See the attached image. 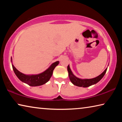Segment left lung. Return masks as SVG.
Returning a JSON list of instances; mask_svg holds the SVG:
<instances>
[{
    "label": "left lung",
    "mask_w": 122,
    "mask_h": 122,
    "mask_svg": "<svg viewBox=\"0 0 122 122\" xmlns=\"http://www.w3.org/2000/svg\"><path fill=\"white\" fill-rule=\"evenodd\" d=\"M67 70L68 71L69 79L74 85L78 86H81V87L86 88L96 84L98 82L100 81L103 78V76H104L105 74H106L107 68H106V70L101 75L97 76L96 77L91 78V79H81V78H79L76 77L73 74V73H72L71 69L69 67V65L68 66Z\"/></svg>",
    "instance_id": "obj_1"
}]
</instances>
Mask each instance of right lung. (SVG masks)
Instances as JSON below:
<instances>
[{"mask_svg":"<svg viewBox=\"0 0 122 122\" xmlns=\"http://www.w3.org/2000/svg\"><path fill=\"white\" fill-rule=\"evenodd\" d=\"M11 62H12V57ZM59 63V61H56L55 62H54L45 71L37 75H25L18 71L13 64H12V65L14 73L20 81L27 83L30 86H36L43 85L47 83L52 75L54 69L56 66L58 65Z\"/></svg>","mask_w":122,"mask_h":122,"instance_id":"right-lung-1","label":"right lung"}]
</instances>
